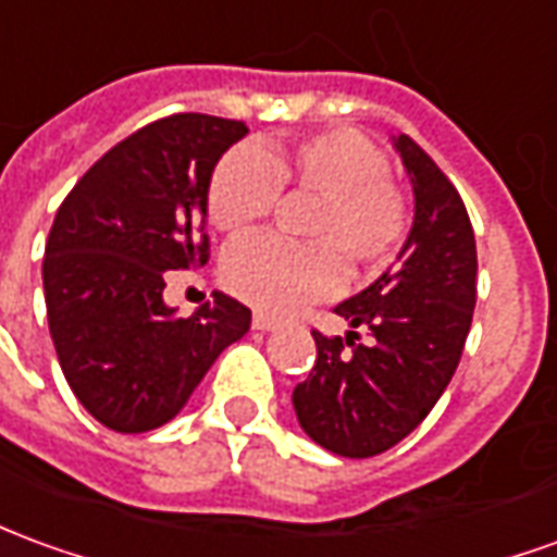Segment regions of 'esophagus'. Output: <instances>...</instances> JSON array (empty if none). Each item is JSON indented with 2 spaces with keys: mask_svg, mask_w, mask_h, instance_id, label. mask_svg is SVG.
<instances>
[{
  "mask_svg": "<svg viewBox=\"0 0 557 557\" xmlns=\"http://www.w3.org/2000/svg\"><path fill=\"white\" fill-rule=\"evenodd\" d=\"M252 329H256V332H274V329H277V319H271L268 313H256V317H252Z\"/></svg>",
  "mask_w": 557,
  "mask_h": 557,
  "instance_id": "obj_1",
  "label": "esophagus"
}]
</instances>
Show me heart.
<instances>
[{
  "instance_id": "heart-1",
  "label": "heart",
  "mask_w": 557,
  "mask_h": 557,
  "mask_svg": "<svg viewBox=\"0 0 557 557\" xmlns=\"http://www.w3.org/2000/svg\"><path fill=\"white\" fill-rule=\"evenodd\" d=\"M386 153L359 132H319L280 153L252 144L228 150L211 174L208 216L220 232L238 235L271 213L280 186L319 196L305 235L317 244H286L274 235L238 240L223 259V280L247 305L286 313L325 298L349 268L386 265L407 232L398 186L388 181Z\"/></svg>"
}]
</instances>
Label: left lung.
<instances>
[{
    "label": "left lung",
    "mask_w": 557,
    "mask_h": 557,
    "mask_svg": "<svg viewBox=\"0 0 557 557\" xmlns=\"http://www.w3.org/2000/svg\"><path fill=\"white\" fill-rule=\"evenodd\" d=\"M392 141L413 186V228L386 274L334 307L349 332H313V371L292 392L307 437L344 458L386 453L431 413L458 368L476 305V240L465 201L413 138Z\"/></svg>",
    "instance_id": "obj_1"
}]
</instances>
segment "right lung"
Masks as SVG:
<instances>
[{
	"instance_id": "right-lung-1",
	"label": "right lung",
	"mask_w": 557,
	"mask_h": 557,
	"mask_svg": "<svg viewBox=\"0 0 557 557\" xmlns=\"http://www.w3.org/2000/svg\"><path fill=\"white\" fill-rule=\"evenodd\" d=\"M240 120L174 114L111 147L65 196L45 247L57 359L92 419L120 434L165 425L250 310L213 292L193 317L165 305V271L208 262V186Z\"/></svg>"
}]
</instances>
